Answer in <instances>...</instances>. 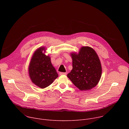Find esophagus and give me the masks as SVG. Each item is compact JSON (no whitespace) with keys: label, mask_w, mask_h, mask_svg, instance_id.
I'll return each instance as SVG.
<instances>
[{"label":"esophagus","mask_w":129,"mask_h":129,"mask_svg":"<svg viewBox=\"0 0 129 129\" xmlns=\"http://www.w3.org/2000/svg\"><path fill=\"white\" fill-rule=\"evenodd\" d=\"M60 75H66L67 73L66 72H60Z\"/></svg>","instance_id":"esophagus-1"}]
</instances>
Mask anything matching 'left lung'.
I'll return each mask as SVG.
<instances>
[{
    "label": "left lung",
    "mask_w": 129,
    "mask_h": 129,
    "mask_svg": "<svg viewBox=\"0 0 129 129\" xmlns=\"http://www.w3.org/2000/svg\"><path fill=\"white\" fill-rule=\"evenodd\" d=\"M72 69L67 77L81 91L92 89L99 83L102 72L101 63L95 51L82 46L79 52H72Z\"/></svg>",
    "instance_id": "1"
}]
</instances>
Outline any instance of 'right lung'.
Returning <instances> with one entry per match:
<instances>
[{"label":"right lung","mask_w":129,"mask_h":129,"mask_svg":"<svg viewBox=\"0 0 129 129\" xmlns=\"http://www.w3.org/2000/svg\"><path fill=\"white\" fill-rule=\"evenodd\" d=\"M45 53L44 46L37 49L33 54L28 68L31 81L42 89L49 86L58 77L56 70L51 62L50 56L46 55Z\"/></svg>","instance_id":"1"}]
</instances>
